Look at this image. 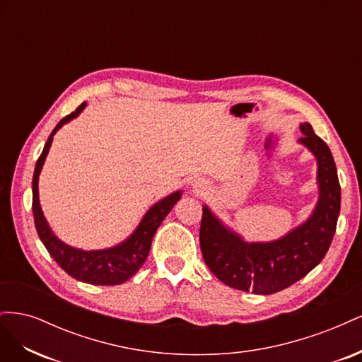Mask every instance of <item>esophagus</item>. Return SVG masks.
<instances>
[{"label":"esophagus","mask_w":362,"mask_h":362,"mask_svg":"<svg viewBox=\"0 0 362 362\" xmlns=\"http://www.w3.org/2000/svg\"><path fill=\"white\" fill-rule=\"evenodd\" d=\"M198 184H199V182H198ZM198 187H202V184H201V185H198Z\"/></svg>","instance_id":"1"}]
</instances>
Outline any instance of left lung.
I'll use <instances>...</instances> for the list:
<instances>
[{"mask_svg": "<svg viewBox=\"0 0 362 362\" xmlns=\"http://www.w3.org/2000/svg\"><path fill=\"white\" fill-rule=\"evenodd\" d=\"M300 144L317 157L320 198L313 216L294 231L272 243H245L202 208L199 243L205 264L226 286L273 294L293 286L319 264L337 229L341 189L335 161L310 124H302Z\"/></svg>", "mask_w": 362, "mask_h": 362, "instance_id": "left-lung-1", "label": "left lung"}]
</instances>
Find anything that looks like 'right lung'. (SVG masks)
<instances>
[{"label": "right lung", "mask_w": 362, "mask_h": 362, "mask_svg": "<svg viewBox=\"0 0 362 362\" xmlns=\"http://www.w3.org/2000/svg\"><path fill=\"white\" fill-rule=\"evenodd\" d=\"M86 104L83 103L75 112H72L66 117H63L56 125V128L52 129V133L47 140L45 148H43L42 154L36 163L35 175H33V216H35V225L43 246L47 247L49 255L56 259L57 264L66 272L68 275L87 284H95V286H117V284H122L127 279H129L141 266H144V262L146 261L149 254L152 237H154L160 223L164 221V217L169 214L173 205L180 201L181 192H175L169 194L168 198L161 199L152 206L145 214L144 221L140 222L134 234L131 235L127 242L116 247L104 250H81L60 242V240L52 234L42 213L37 189L39 173L42 170L43 163H45L49 146L52 144V136L57 133V129H60V127L69 122L71 119L78 116Z\"/></svg>", "instance_id": "right-lung-1"}]
</instances>
